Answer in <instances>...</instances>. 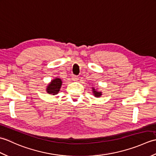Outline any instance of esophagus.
<instances>
[{"mask_svg":"<svg viewBox=\"0 0 156 156\" xmlns=\"http://www.w3.org/2000/svg\"><path fill=\"white\" fill-rule=\"evenodd\" d=\"M72 79L73 81H77L78 80V78L76 76H73Z\"/></svg>","mask_w":156,"mask_h":156,"instance_id":"1","label":"esophagus"}]
</instances>
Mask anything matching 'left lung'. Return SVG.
<instances>
[{
  "instance_id": "obj_1",
  "label": "left lung",
  "mask_w": 156,
  "mask_h": 156,
  "mask_svg": "<svg viewBox=\"0 0 156 156\" xmlns=\"http://www.w3.org/2000/svg\"><path fill=\"white\" fill-rule=\"evenodd\" d=\"M92 93H93V95L97 98L100 97L102 95V92L98 91L97 89H96L94 87H92Z\"/></svg>"
}]
</instances>
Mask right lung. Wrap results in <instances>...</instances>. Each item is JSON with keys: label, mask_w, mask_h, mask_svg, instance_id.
Listing matches in <instances>:
<instances>
[{"label": "right lung", "mask_w": 156, "mask_h": 156, "mask_svg": "<svg viewBox=\"0 0 156 156\" xmlns=\"http://www.w3.org/2000/svg\"><path fill=\"white\" fill-rule=\"evenodd\" d=\"M62 85V81L59 78H55L49 82L46 88V91L48 94L55 95L57 94Z\"/></svg>", "instance_id": "right-lung-1"}]
</instances>
